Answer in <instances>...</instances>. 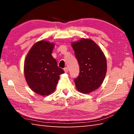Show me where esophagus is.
<instances>
[{
	"label": "esophagus",
	"mask_w": 134,
	"mask_h": 134,
	"mask_svg": "<svg viewBox=\"0 0 134 134\" xmlns=\"http://www.w3.org/2000/svg\"><path fill=\"white\" fill-rule=\"evenodd\" d=\"M64 70L65 72H67L68 71H69V69H68L67 67H65L64 69Z\"/></svg>",
	"instance_id": "esophagus-1"
}]
</instances>
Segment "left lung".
Listing matches in <instances>:
<instances>
[{
  "mask_svg": "<svg viewBox=\"0 0 134 134\" xmlns=\"http://www.w3.org/2000/svg\"><path fill=\"white\" fill-rule=\"evenodd\" d=\"M80 67V74L74 79L76 89L90 93L102 84L107 71L105 54L93 41L82 38L71 43Z\"/></svg>",
  "mask_w": 134,
  "mask_h": 134,
  "instance_id": "8db88e82",
  "label": "left lung"
}]
</instances>
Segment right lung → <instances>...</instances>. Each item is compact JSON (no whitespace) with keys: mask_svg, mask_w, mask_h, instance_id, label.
I'll return each instance as SVG.
<instances>
[{"mask_svg":"<svg viewBox=\"0 0 134 134\" xmlns=\"http://www.w3.org/2000/svg\"><path fill=\"white\" fill-rule=\"evenodd\" d=\"M54 47L53 42L40 41L32 47L25 60L26 83L32 90L42 96L54 92L60 75L64 72L51 55Z\"/></svg>","mask_w":134,"mask_h":134,"instance_id":"obj_1","label":"right lung"}]
</instances>
